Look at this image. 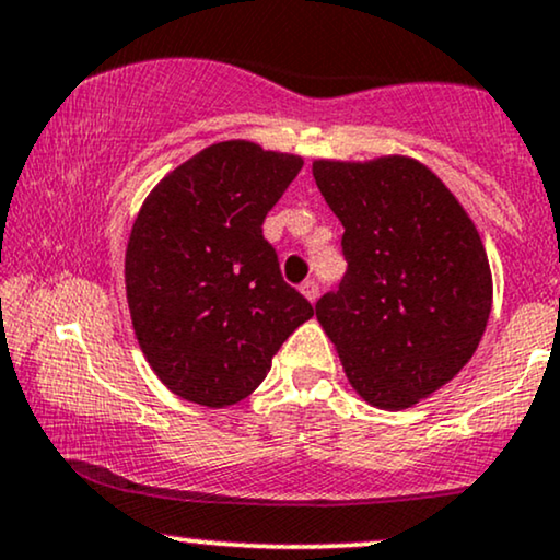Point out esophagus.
<instances>
[{"label": "esophagus", "mask_w": 560, "mask_h": 560, "mask_svg": "<svg viewBox=\"0 0 560 560\" xmlns=\"http://www.w3.org/2000/svg\"><path fill=\"white\" fill-rule=\"evenodd\" d=\"M301 293L306 295L311 303H314L316 298H318V282H316V280H306V282H303V285H301Z\"/></svg>", "instance_id": "obj_1"}]
</instances>
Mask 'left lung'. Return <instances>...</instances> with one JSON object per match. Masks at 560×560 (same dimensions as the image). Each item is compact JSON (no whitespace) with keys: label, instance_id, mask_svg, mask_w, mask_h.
Masks as SVG:
<instances>
[{"label":"left lung","instance_id":"8db88e82","mask_svg":"<svg viewBox=\"0 0 560 560\" xmlns=\"http://www.w3.org/2000/svg\"><path fill=\"white\" fill-rule=\"evenodd\" d=\"M342 221L347 272L316 318L352 388L377 409H409L460 373L491 314L481 236L455 195L406 156L314 162Z\"/></svg>","mask_w":560,"mask_h":560}]
</instances>
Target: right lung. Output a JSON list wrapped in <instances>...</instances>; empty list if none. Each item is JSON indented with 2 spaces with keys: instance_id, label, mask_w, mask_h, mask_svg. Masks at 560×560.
Returning a JSON list of instances; mask_svg holds the SVG:
<instances>
[{
  "instance_id": "obj_1",
  "label": "right lung",
  "mask_w": 560,
  "mask_h": 560,
  "mask_svg": "<svg viewBox=\"0 0 560 560\" xmlns=\"http://www.w3.org/2000/svg\"><path fill=\"white\" fill-rule=\"evenodd\" d=\"M303 159L249 141L213 143L154 187L126 252L133 329L172 394L221 409L270 373L314 306L280 275L265 215Z\"/></svg>"
}]
</instances>
